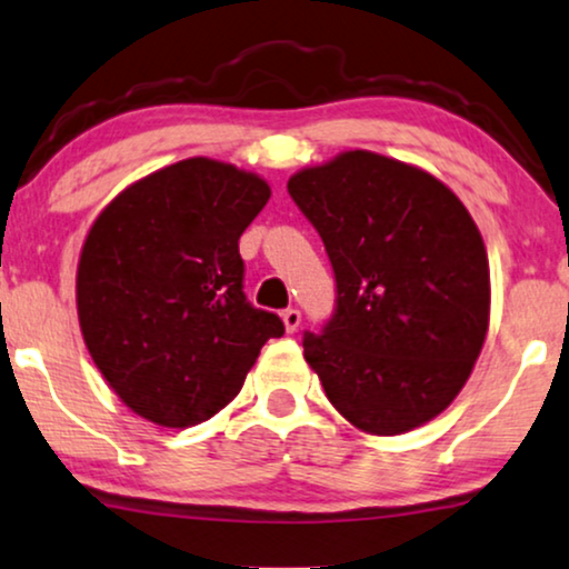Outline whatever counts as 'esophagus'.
I'll use <instances>...</instances> for the list:
<instances>
[{"mask_svg":"<svg viewBox=\"0 0 569 569\" xmlns=\"http://www.w3.org/2000/svg\"><path fill=\"white\" fill-rule=\"evenodd\" d=\"M282 321H284V329L292 335V331H298L302 316H300L298 308H287V311L282 313Z\"/></svg>","mask_w":569,"mask_h":569,"instance_id":"esophagus-1","label":"esophagus"}]
</instances>
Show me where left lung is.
I'll list each match as a JSON object with an SVG mask.
<instances>
[{
	"mask_svg": "<svg viewBox=\"0 0 569 569\" xmlns=\"http://www.w3.org/2000/svg\"><path fill=\"white\" fill-rule=\"evenodd\" d=\"M319 230L337 311L302 339L329 402L373 437L447 410L481 356L489 258L460 198L426 169L345 151L287 182Z\"/></svg>",
	"mask_w": 569,
	"mask_h": 569,
	"instance_id": "8db88e82",
	"label": "left lung"
}]
</instances>
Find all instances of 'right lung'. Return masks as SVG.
<instances>
[{"label": "right lung", "instance_id": "obj_1", "mask_svg": "<svg viewBox=\"0 0 569 569\" xmlns=\"http://www.w3.org/2000/svg\"><path fill=\"white\" fill-rule=\"evenodd\" d=\"M269 182L193 157L140 177L96 217L76 302L86 348L114 395L164 429L209 420L242 389L258 352L284 335L242 292L240 234Z\"/></svg>", "mask_w": 569, "mask_h": 569}]
</instances>
